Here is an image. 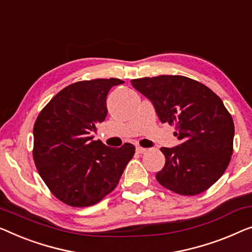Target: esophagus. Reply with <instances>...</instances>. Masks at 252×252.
Wrapping results in <instances>:
<instances>
[{
    "instance_id": "esophagus-1",
    "label": "esophagus",
    "mask_w": 252,
    "mask_h": 252,
    "mask_svg": "<svg viewBox=\"0 0 252 252\" xmlns=\"http://www.w3.org/2000/svg\"><path fill=\"white\" fill-rule=\"evenodd\" d=\"M136 152L137 153H144V152H147V149L142 148V147H136Z\"/></svg>"
}]
</instances>
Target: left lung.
<instances>
[{
    "mask_svg": "<svg viewBox=\"0 0 252 252\" xmlns=\"http://www.w3.org/2000/svg\"><path fill=\"white\" fill-rule=\"evenodd\" d=\"M135 90L152 102L161 123L174 124L181 144L161 148L166 158L156 174L163 188L199 194L220 180L233 153L234 123L220 97L185 76L133 79Z\"/></svg>",
    "mask_w": 252,
    "mask_h": 252,
    "instance_id": "1",
    "label": "left lung"
}]
</instances>
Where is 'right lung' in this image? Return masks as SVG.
<instances>
[{"mask_svg":"<svg viewBox=\"0 0 252 252\" xmlns=\"http://www.w3.org/2000/svg\"><path fill=\"white\" fill-rule=\"evenodd\" d=\"M118 78L92 79L61 90L39 112L34 125L32 157L42 180L60 201L95 205L117 187L135 147L110 148L94 141L107 117V95Z\"/></svg>","mask_w":252,"mask_h":252,"instance_id":"1","label":"right lung"}]
</instances>
